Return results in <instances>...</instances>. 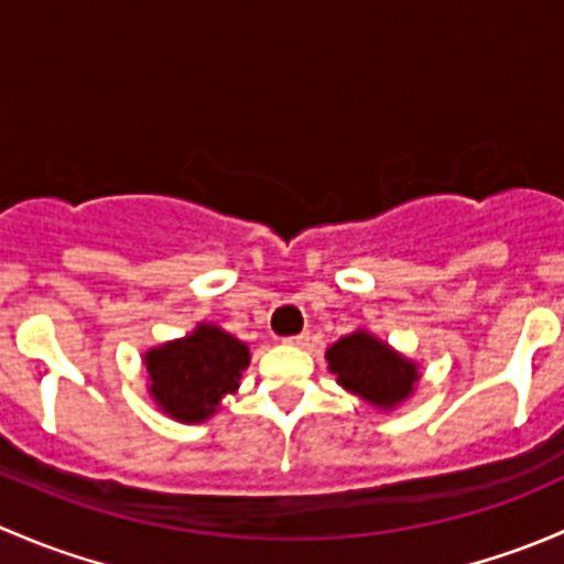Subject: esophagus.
Here are the masks:
<instances>
[{
    "mask_svg": "<svg viewBox=\"0 0 564 564\" xmlns=\"http://www.w3.org/2000/svg\"><path fill=\"white\" fill-rule=\"evenodd\" d=\"M311 340V335L308 333H300V335H292V338H286L283 340V344H289V346H305Z\"/></svg>",
    "mask_w": 564,
    "mask_h": 564,
    "instance_id": "obj_1",
    "label": "esophagus"
}]
</instances>
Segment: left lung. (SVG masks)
I'll use <instances>...</instances> for the list:
<instances>
[{"label": "left lung", "mask_w": 564, "mask_h": 564, "mask_svg": "<svg viewBox=\"0 0 564 564\" xmlns=\"http://www.w3.org/2000/svg\"><path fill=\"white\" fill-rule=\"evenodd\" d=\"M324 357L327 371L335 373V382L379 412H392L417 390V362L366 327L335 340Z\"/></svg>", "instance_id": "left-lung-1"}]
</instances>
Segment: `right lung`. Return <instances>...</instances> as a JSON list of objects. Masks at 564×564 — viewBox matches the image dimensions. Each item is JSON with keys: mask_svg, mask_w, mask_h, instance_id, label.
I'll list each match as a JSON object with an SVG mask.
<instances>
[{"mask_svg": "<svg viewBox=\"0 0 564 564\" xmlns=\"http://www.w3.org/2000/svg\"><path fill=\"white\" fill-rule=\"evenodd\" d=\"M141 362L155 406L176 423L191 425L213 417L220 401L240 390L250 349L218 324L198 322L182 338L147 349Z\"/></svg>", "mask_w": 564, "mask_h": 564, "instance_id": "add662e5", "label": "right lung"}]
</instances>
